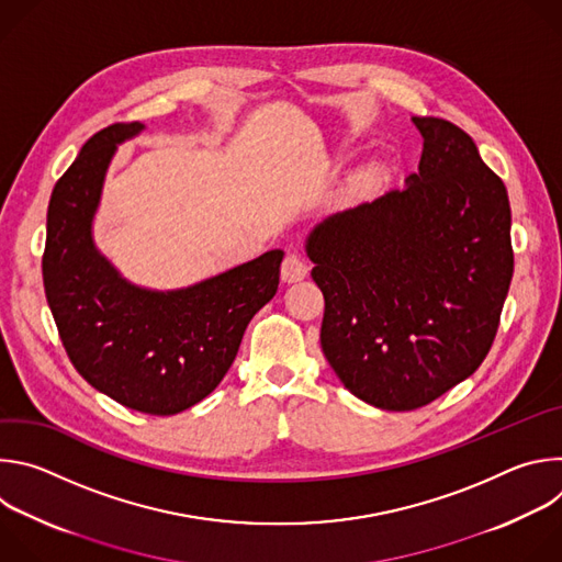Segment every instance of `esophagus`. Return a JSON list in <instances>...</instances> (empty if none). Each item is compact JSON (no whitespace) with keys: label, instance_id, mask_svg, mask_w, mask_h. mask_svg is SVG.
Returning a JSON list of instances; mask_svg holds the SVG:
<instances>
[{"label":"esophagus","instance_id":"1","mask_svg":"<svg viewBox=\"0 0 562 562\" xmlns=\"http://www.w3.org/2000/svg\"><path fill=\"white\" fill-rule=\"evenodd\" d=\"M280 273H282L284 282H297V280H302L308 273V265H306V260L300 254L291 251V254L284 256Z\"/></svg>","mask_w":562,"mask_h":562}]
</instances>
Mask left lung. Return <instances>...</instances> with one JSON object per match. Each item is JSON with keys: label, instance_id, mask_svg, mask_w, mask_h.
Segmentation results:
<instances>
[{"label": "left lung", "instance_id": "obj_1", "mask_svg": "<svg viewBox=\"0 0 562 562\" xmlns=\"http://www.w3.org/2000/svg\"><path fill=\"white\" fill-rule=\"evenodd\" d=\"M414 124L425 142L407 187L306 239L325 295L323 353L356 397L386 412L420 409L483 364L514 276L503 180L456 124Z\"/></svg>", "mask_w": 562, "mask_h": 562}]
</instances>
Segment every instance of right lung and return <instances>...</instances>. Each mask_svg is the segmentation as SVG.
<instances>
[{"label":"right lung","instance_id":"1","mask_svg":"<svg viewBox=\"0 0 562 562\" xmlns=\"http://www.w3.org/2000/svg\"><path fill=\"white\" fill-rule=\"evenodd\" d=\"M139 122L95 133L57 180L46 215L42 276L61 345L91 386L115 403L173 416L226 375L251 317L276 295L282 251L178 291L126 282L95 249L93 215L115 144Z\"/></svg>","mask_w":562,"mask_h":562}]
</instances>
